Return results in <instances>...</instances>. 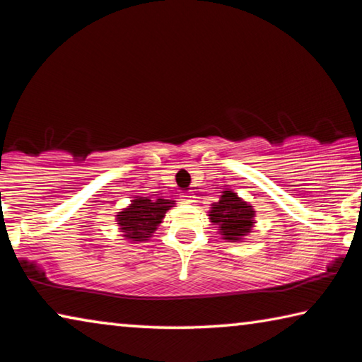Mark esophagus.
I'll list each match as a JSON object with an SVG mask.
<instances>
[{
    "label": "esophagus",
    "mask_w": 362,
    "mask_h": 362,
    "mask_svg": "<svg viewBox=\"0 0 362 362\" xmlns=\"http://www.w3.org/2000/svg\"><path fill=\"white\" fill-rule=\"evenodd\" d=\"M180 201H182L183 204H189V203H193V196L189 194V193H183L180 196Z\"/></svg>",
    "instance_id": "34e87169"
}]
</instances>
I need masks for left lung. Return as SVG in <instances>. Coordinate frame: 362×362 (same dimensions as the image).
<instances>
[{
    "instance_id": "8db88e82",
    "label": "left lung",
    "mask_w": 362,
    "mask_h": 362,
    "mask_svg": "<svg viewBox=\"0 0 362 362\" xmlns=\"http://www.w3.org/2000/svg\"><path fill=\"white\" fill-rule=\"evenodd\" d=\"M211 222L218 225L223 240L240 241L243 236L250 233L254 222V209L246 201L238 198L236 193L223 192L218 203H214L209 212Z\"/></svg>"
}]
</instances>
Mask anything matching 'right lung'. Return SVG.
<instances>
[{
  "mask_svg": "<svg viewBox=\"0 0 362 362\" xmlns=\"http://www.w3.org/2000/svg\"><path fill=\"white\" fill-rule=\"evenodd\" d=\"M174 201L159 198L156 201L148 198H137L129 207L118 212V225L124 238L131 241H146L151 233L161 223L166 211L173 207Z\"/></svg>",
  "mask_w": 362,
  "mask_h": 362,
  "instance_id": "add662e5",
  "label": "right lung"
}]
</instances>
